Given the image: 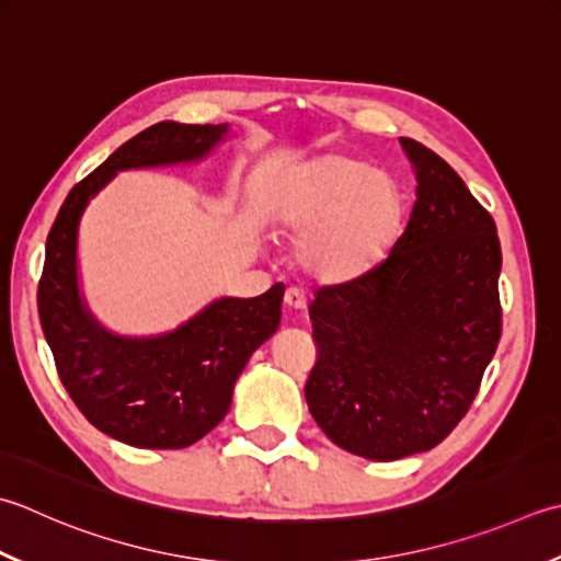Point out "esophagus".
<instances>
[{
  "instance_id": "obj_1",
  "label": "esophagus",
  "mask_w": 561,
  "mask_h": 561,
  "mask_svg": "<svg viewBox=\"0 0 561 561\" xmlns=\"http://www.w3.org/2000/svg\"><path fill=\"white\" fill-rule=\"evenodd\" d=\"M284 306L289 311H306V294L301 289H287L284 291Z\"/></svg>"
}]
</instances>
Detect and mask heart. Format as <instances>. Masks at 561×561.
Instances as JSON below:
<instances>
[{"label": "heart", "mask_w": 561, "mask_h": 561, "mask_svg": "<svg viewBox=\"0 0 561 561\" xmlns=\"http://www.w3.org/2000/svg\"><path fill=\"white\" fill-rule=\"evenodd\" d=\"M403 214L397 180L365 160L325 152L284 178L274 196L277 221L304 233L301 267L321 282H353L375 270Z\"/></svg>", "instance_id": "heart-1"}]
</instances>
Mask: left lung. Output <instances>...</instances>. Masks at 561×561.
I'll list each match as a JSON object with an SVG mask.
<instances>
[{
    "mask_svg": "<svg viewBox=\"0 0 561 561\" xmlns=\"http://www.w3.org/2000/svg\"><path fill=\"white\" fill-rule=\"evenodd\" d=\"M399 140L419 182L409 224L375 270L309 306L306 403L337 447L375 462L443 443L501 340L496 224L440 156Z\"/></svg>",
    "mask_w": 561,
    "mask_h": 561,
    "instance_id": "1",
    "label": "left lung"
}]
</instances>
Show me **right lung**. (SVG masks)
Here are the masks:
<instances>
[{
    "label": "right lung",
    "instance_id": "right-lung-1",
    "mask_svg": "<svg viewBox=\"0 0 561 561\" xmlns=\"http://www.w3.org/2000/svg\"><path fill=\"white\" fill-rule=\"evenodd\" d=\"M228 124L160 121L126 140L72 186L48 233L38 316L62 387L96 431L142 449H180L224 421L250 355L279 328L284 287L255 299L224 296L170 333L116 335L80 294L77 230L87 204L121 170L206 158Z\"/></svg>",
    "mask_w": 561,
    "mask_h": 561
}]
</instances>
